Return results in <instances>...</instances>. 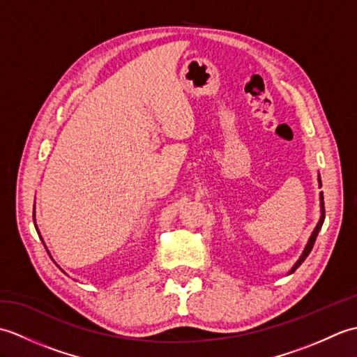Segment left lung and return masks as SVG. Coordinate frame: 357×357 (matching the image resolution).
Returning <instances> with one entry per match:
<instances>
[{
    "label": "left lung",
    "mask_w": 357,
    "mask_h": 357,
    "mask_svg": "<svg viewBox=\"0 0 357 357\" xmlns=\"http://www.w3.org/2000/svg\"><path fill=\"white\" fill-rule=\"evenodd\" d=\"M317 183H319V187H322L321 174H317ZM319 201H321V202H319V206H321V218H319V221H317V224H316V227H314V230L312 231V234H310V238H308V241H307V245H305V248H304V252H302V255L299 256V259L296 261V264L293 265L291 270L288 271V275H291V273H294V271H296V268H299V267H301V264L305 261V257L310 255V252H312V248H313V245H314V241H316V238H317V233H319L321 227H322V224H324V219H325L324 193H322V192L319 193Z\"/></svg>",
    "instance_id": "obj_1"
}]
</instances>
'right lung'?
I'll use <instances>...</instances> for the list:
<instances>
[{"label":"right lung","mask_w":357,"mask_h":357,"mask_svg":"<svg viewBox=\"0 0 357 357\" xmlns=\"http://www.w3.org/2000/svg\"><path fill=\"white\" fill-rule=\"evenodd\" d=\"M33 224H35V229L38 231V225H36V221H35V206H33ZM38 234H40V231H38ZM41 238V236H40Z\"/></svg>","instance_id":"right-lung-1"}]
</instances>
